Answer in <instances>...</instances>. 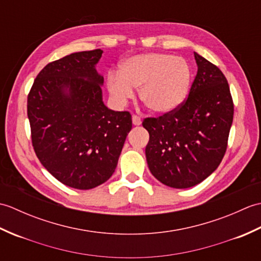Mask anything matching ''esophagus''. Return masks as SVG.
<instances>
[{"instance_id": "1", "label": "esophagus", "mask_w": 261, "mask_h": 261, "mask_svg": "<svg viewBox=\"0 0 261 261\" xmlns=\"http://www.w3.org/2000/svg\"><path fill=\"white\" fill-rule=\"evenodd\" d=\"M132 123H134V125H140L142 123V121H141L139 116L134 115V116H132Z\"/></svg>"}]
</instances>
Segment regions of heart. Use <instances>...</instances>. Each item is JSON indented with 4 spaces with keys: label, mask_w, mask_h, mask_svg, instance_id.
Here are the masks:
<instances>
[{
    "label": "heart",
    "mask_w": 261,
    "mask_h": 261,
    "mask_svg": "<svg viewBox=\"0 0 261 261\" xmlns=\"http://www.w3.org/2000/svg\"><path fill=\"white\" fill-rule=\"evenodd\" d=\"M192 68L187 60L164 53H146L125 59L120 73L111 71L107 86L113 101L123 107L139 90L141 101L152 112L167 114L184 103L190 93Z\"/></svg>",
    "instance_id": "heart-1"
}]
</instances>
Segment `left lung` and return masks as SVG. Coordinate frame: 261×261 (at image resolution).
<instances>
[{
    "mask_svg": "<svg viewBox=\"0 0 261 261\" xmlns=\"http://www.w3.org/2000/svg\"><path fill=\"white\" fill-rule=\"evenodd\" d=\"M197 73L178 110L142 125L149 132V170L164 185L195 186L219 167L233 120L229 84L215 65L194 53Z\"/></svg>",
    "mask_w": 261,
    "mask_h": 261,
    "instance_id": "1",
    "label": "left lung"
}]
</instances>
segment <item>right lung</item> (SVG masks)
Listing matches in <instances>:
<instances>
[{
    "instance_id": "right-lung-1",
    "label": "right lung",
    "mask_w": 261,
    "mask_h": 261,
    "mask_svg": "<svg viewBox=\"0 0 261 261\" xmlns=\"http://www.w3.org/2000/svg\"><path fill=\"white\" fill-rule=\"evenodd\" d=\"M101 49L70 54L38 74L28 96L32 146L64 185L91 190L113 175L132 127L129 112L103 102Z\"/></svg>"
}]
</instances>
